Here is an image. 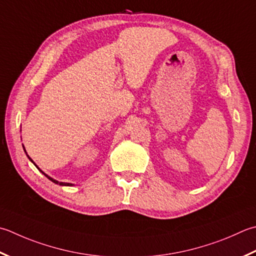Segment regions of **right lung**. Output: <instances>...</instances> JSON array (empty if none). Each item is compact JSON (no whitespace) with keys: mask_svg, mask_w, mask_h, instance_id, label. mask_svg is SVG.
<instances>
[{"mask_svg":"<svg viewBox=\"0 0 256 256\" xmlns=\"http://www.w3.org/2000/svg\"><path fill=\"white\" fill-rule=\"evenodd\" d=\"M24 151H25V148H24ZM30 160H31V158H28ZM31 161H32V160H31ZM33 162V161H32ZM35 166H36V165H35ZM38 168V166H36ZM40 171H41V170H40ZM42 172V171H41ZM43 173V172H42ZM44 175H45V176H46L48 180H50V181H52L53 183H55V184H60V185H65V186H71V183H64V182H58V181H55V180L54 178H50L48 176V175H46V174H45V173H43Z\"/></svg>","mask_w":256,"mask_h":256,"instance_id":"1","label":"right lung"}]
</instances>
